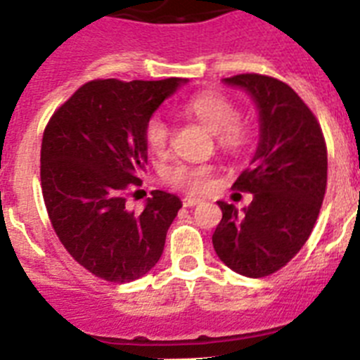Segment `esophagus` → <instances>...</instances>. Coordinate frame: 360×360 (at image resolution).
Here are the masks:
<instances>
[{"mask_svg": "<svg viewBox=\"0 0 360 360\" xmlns=\"http://www.w3.org/2000/svg\"><path fill=\"white\" fill-rule=\"evenodd\" d=\"M184 207H195V205H198L200 203V198H195V196H186V198L182 200Z\"/></svg>", "mask_w": 360, "mask_h": 360, "instance_id": "esophagus-1", "label": "esophagus"}]
</instances>
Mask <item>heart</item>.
<instances>
[{
    "mask_svg": "<svg viewBox=\"0 0 360 360\" xmlns=\"http://www.w3.org/2000/svg\"><path fill=\"white\" fill-rule=\"evenodd\" d=\"M186 113L214 131L216 142L221 149L229 153H240L250 142V126L247 120L238 117L236 104L221 94L205 91L189 98L184 106ZM144 139L153 153H164L171 142V126L160 115H153L146 122ZM165 184L189 191V193H203L212 182L211 165L205 164H178L169 165L162 173Z\"/></svg>",
    "mask_w": 360,
    "mask_h": 360,
    "instance_id": "heart-1",
    "label": "heart"
}]
</instances>
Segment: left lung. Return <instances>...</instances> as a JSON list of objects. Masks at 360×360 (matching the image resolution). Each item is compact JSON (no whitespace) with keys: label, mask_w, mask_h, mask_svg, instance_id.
<instances>
[{"label":"left lung","mask_w":360,"mask_h":360,"mask_svg":"<svg viewBox=\"0 0 360 360\" xmlns=\"http://www.w3.org/2000/svg\"><path fill=\"white\" fill-rule=\"evenodd\" d=\"M252 95L262 136L249 169L232 189L252 193L238 214L218 202L221 221L212 234L218 257L247 278H265L303 249L316 225L326 193L328 153L319 120L290 86L259 73L224 79Z\"/></svg>","instance_id":"8db88e82"}]
</instances>
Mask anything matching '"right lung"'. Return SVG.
<instances>
[{
  "mask_svg": "<svg viewBox=\"0 0 360 360\" xmlns=\"http://www.w3.org/2000/svg\"><path fill=\"white\" fill-rule=\"evenodd\" d=\"M186 79H94L53 111L41 144V189L57 238L88 272L129 283L157 265L180 198L151 191L141 214L129 189L148 164L146 122Z\"/></svg>",
  "mask_w": 360,
  "mask_h": 360,
  "instance_id": "add662e5",
  "label": "right lung"
}]
</instances>
